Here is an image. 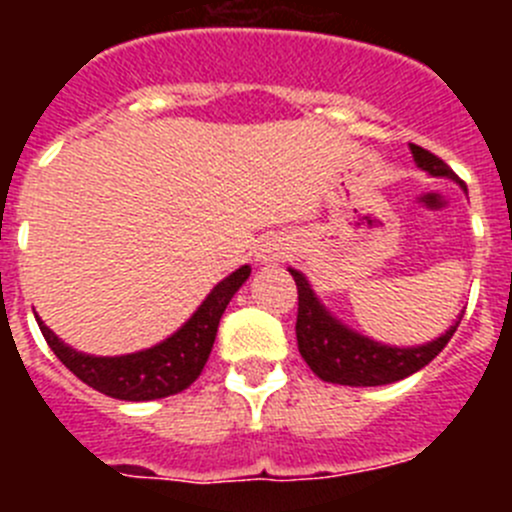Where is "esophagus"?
<instances>
[{"mask_svg":"<svg viewBox=\"0 0 512 512\" xmlns=\"http://www.w3.org/2000/svg\"><path fill=\"white\" fill-rule=\"evenodd\" d=\"M284 253H287V243L282 241V238H264V241L256 246V261L264 266L269 264H277V261L284 259Z\"/></svg>","mask_w":512,"mask_h":512,"instance_id":"obj_1","label":"esophagus"}]
</instances>
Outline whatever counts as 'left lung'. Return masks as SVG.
I'll return each mask as SVG.
<instances>
[{"label": "left lung", "mask_w": 512, "mask_h": 512, "mask_svg": "<svg viewBox=\"0 0 512 512\" xmlns=\"http://www.w3.org/2000/svg\"><path fill=\"white\" fill-rule=\"evenodd\" d=\"M410 153H413L418 169L428 171L431 176H443V179L459 182V176L431 151L410 143ZM289 274L295 277L297 295H300L295 328L297 348H300L307 366L323 382L346 384V387H382V384L400 382V379L420 372L425 364H431L441 354L459 328L461 315H464V310H461L459 318L449 325V330L433 341L418 343V346H390V343L374 341V338L364 336L359 330L348 328L343 320H338L323 305V300L315 295V289L302 271L289 266Z\"/></svg>", "instance_id": "1"}]
</instances>
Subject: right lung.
Instances as JSON below:
<instances>
[{"label":"right lung","instance_id":"add662e5","mask_svg":"<svg viewBox=\"0 0 512 512\" xmlns=\"http://www.w3.org/2000/svg\"><path fill=\"white\" fill-rule=\"evenodd\" d=\"M248 277H251L248 264L235 269L233 274H228L223 282H217L210 289V295L202 300V305L192 312V318L182 328L174 330L169 338H164L156 346L133 351V354H84L69 343H63L38 315L35 318H38L40 333L48 341L53 354L92 390L125 402L161 400V397L187 390L189 384L200 377L207 359H210L217 325H220L225 307L233 300L235 292L246 284Z\"/></svg>","mask_w":512,"mask_h":512}]
</instances>
